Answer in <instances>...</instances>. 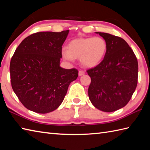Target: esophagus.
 <instances>
[{
    "mask_svg": "<svg viewBox=\"0 0 150 150\" xmlns=\"http://www.w3.org/2000/svg\"><path fill=\"white\" fill-rule=\"evenodd\" d=\"M84 75V71H82V70H80V71H79V76H82Z\"/></svg>",
    "mask_w": 150,
    "mask_h": 150,
    "instance_id": "1",
    "label": "esophagus"
}]
</instances>
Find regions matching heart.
<instances>
[{"label":"heart","instance_id":"b5f03b06","mask_svg":"<svg viewBox=\"0 0 150 150\" xmlns=\"http://www.w3.org/2000/svg\"><path fill=\"white\" fill-rule=\"evenodd\" d=\"M107 51V43L101 37L79 38L70 41L67 49L62 51L63 58L69 61L80 58L85 67H94L103 60Z\"/></svg>","mask_w":150,"mask_h":150}]
</instances>
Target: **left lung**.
Wrapping results in <instances>:
<instances>
[{"mask_svg":"<svg viewBox=\"0 0 150 150\" xmlns=\"http://www.w3.org/2000/svg\"><path fill=\"white\" fill-rule=\"evenodd\" d=\"M107 43L101 62L87 70L91 77L89 99L103 112H114L130 101L138 83V61L133 50L122 38L96 32Z\"/></svg>","mask_w":150,"mask_h":150,"instance_id":"8db88e82","label":"left lung"}]
</instances>
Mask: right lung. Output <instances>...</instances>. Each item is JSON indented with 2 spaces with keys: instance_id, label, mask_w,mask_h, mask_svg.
Instances as JSON below:
<instances>
[{
  "instance_id": "1",
  "label": "right lung",
  "mask_w": 150,
  "mask_h": 150,
  "mask_svg": "<svg viewBox=\"0 0 150 150\" xmlns=\"http://www.w3.org/2000/svg\"><path fill=\"white\" fill-rule=\"evenodd\" d=\"M69 30L40 32L26 37L17 47L10 65L11 87L28 110L45 114L60 106L78 70L60 66L62 46Z\"/></svg>"
}]
</instances>
